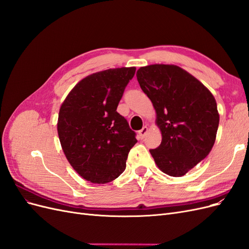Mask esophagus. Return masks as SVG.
Returning <instances> with one entry per match:
<instances>
[{
  "instance_id": "obj_1",
  "label": "esophagus",
  "mask_w": 249,
  "mask_h": 249,
  "mask_svg": "<svg viewBox=\"0 0 249 249\" xmlns=\"http://www.w3.org/2000/svg\"><path fill=\"white\" fill-rule=\"evenodd\" d=\"M147 132H148V127L145 125V126H143L142 129L138 132V136H139V138L140 139H143L145 137V135L147 134Z\"/></svg>"
}]
</instances>
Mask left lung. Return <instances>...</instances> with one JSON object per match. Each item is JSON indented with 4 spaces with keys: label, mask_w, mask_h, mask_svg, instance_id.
<instances>
[{
    "label": "left lung",
    "mask_w": 249,
    "mask_h": 249,
    "mask_svg": "<svg viewBox=\"0 0 249 249\" xmlns=\"http://www.w3.org/2000/svg\"><path fill=\"white\" fill-rule=\"evenodd\" d=\"M139 85L152 101L162 142L150 149L164 173L183 177L210 154L219 124L215 97L191 73L173 64L137 71Z\"/></svg>",
    "instance_id": "obj_1"
}]
</instances>
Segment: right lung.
<instances>
[{
    "instance_id": "add662e5",
    "label": "right lung",
    "mask_w": 249,
    "mask_h": 249,
    "mask_svg": "<svg viewBox=\"0 0 249 249\" xmlns=\"http://www.w3.org/2000/svg\"><path fill=\"white\" fill-rule=\"evenodd\" d=\"M136 67L89 74L74 86L59 110L57 131L67 161L93 184H106L125 169L137 142L126 119L116 111Z\"/></svg>"
}]
</instances>
